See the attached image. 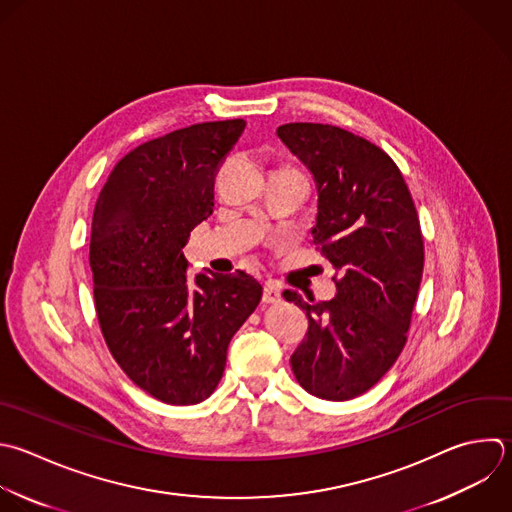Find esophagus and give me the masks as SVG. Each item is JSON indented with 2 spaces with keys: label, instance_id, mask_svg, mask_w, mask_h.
<instances>
[{
  "label": "esophagus",
  "instance_id": "34e87169",
  "mask_svg": "<svg viewBox=\"0 0 512 512\" xmlns=\"http://www.w3.org/2000/svg\"><path fill=\"white\" fill-rule=\"evenodd\" d=\"M262 300H264L266 304H278V302L282 300V290H280V286L274 284V282H266V284H264Z\"/></svg>",
  "mask_w": 512,
  "mask_h": 512
}]
</instances>
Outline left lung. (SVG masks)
Returning a JSON list of instances; mask_svg holds the SVG:
<instances>
[{"label": "left lung", "mask_w": 512, "mask_h": 512, "mask_svg": "<svg viewBox=\"0 0 512 512\" xmlns=\"http://www.w3.org/2000/svg\"><path fill=\"white\" fill-rule=\"evenodd\" d=\"M276 134L312 174V242L338 270L332 300L284 292L308 316L290 366L312 396L350 400L406 344L424 266L420 222L400 170L378 146L328 124H284Z\"/></svg>", "instance_id": "obj_1"}]
</instances>
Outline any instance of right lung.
<instances>
[{
	"label": "right lung",
	"instance_id": "1",
	"mask_svg": "<svg viewBox=\"0 0 512 512\" xmlns=\"http://www.w3.org/2000/svg\"><path fill=\"white\" fill-rule=\"evenodd\" d=\"M244 128L204 122L150 140L116 164L96 202L90 266L102 334L130 380L166 404L214 392L232 336L262 298L246 272L190 280L182 252L214 212L216 172Z\"/></svg>",
	"mask_w": 512,
	"mask_h": 512
}]
</instances>
